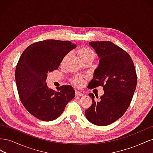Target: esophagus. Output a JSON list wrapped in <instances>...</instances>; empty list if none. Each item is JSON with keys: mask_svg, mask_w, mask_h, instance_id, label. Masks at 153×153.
<instances>
[{"mask_svg": "<svg viewBox=\"0 0 153 153\" xmlns=\"http://www.w3.org/2000/svg\"><path fill=\"white\" fill-rule=\"evenodd\" d=\"M75 95L77 96H83V94L81 92L78 91L77 90H75Z\"/></svg>", "mask_w": 153, "mask_h": 153, "instance_id": "obj_1", "label": "esophagus"}]
</instances>
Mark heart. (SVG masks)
<instances>
[{
	"label": "heart",
	"instance_id": "heart-1",
	"mask_svg": "<svg viewBox=\"0 0 153 153\" xmlns=\"http://www.w3.org/2000/svg\"><path fill=\"white\" fill-rule=\"evenodd\" d=\"M77 53L78 56L80 57L83 62H85L86 61H93L95 58V53L93 50L89 47H82L77 50ZM70 53L66 54L64 57L63 58L61 64H63L66 59L69 57ZM82 78L80 76H75L73 77L71 79V82L73 84L75 85L76 86H80L82 84Z\"/></svg>",
	"mask_w": 153,
	"mask_h": 153
}]
</instances>
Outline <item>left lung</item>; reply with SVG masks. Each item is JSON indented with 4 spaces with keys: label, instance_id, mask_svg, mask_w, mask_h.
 Masks as SVG:
<instances>
[{
    "label": "left lung",
    "instance_id": "obj_1",
    "mask_svg": "<svg viewBox=\"0 0 153 153\" xmlns=\"http://www.w3.org/2000/svg\"><path fill=\"white\" fill-rule=\"evenodd\" d=\"M100 58L98 67L87 87L102 86L104 94L85 111L88 121L97 126H107L121 117L135 92L137 77L132 59L126 51L110 41L89 43Z\"/></svg>",
    "mask_w": 153,
    "mask_h": 153
}]
</instances>
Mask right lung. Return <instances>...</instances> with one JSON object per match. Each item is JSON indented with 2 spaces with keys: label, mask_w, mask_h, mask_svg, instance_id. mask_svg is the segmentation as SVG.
I'll return each mask as SVG.
<instances>
[{
  "label": "right lung",
  "mask_w": 153,
  "mask_h": 153,
  "mask_svg": "<svg viewBox=\"0 0 153 153\" xmlns=\"http://www.w3.org/2000/svg\"><path fill=\"white\" fill-rule=\"evenodd\" d=\"M75 47L69 41L44 40L31 44L21 55L15 70L18 92L24 107L37 119L53 121L75 98L71 85L54 91L45 82L48 72L57 69L64 56Z\"/></svg>",
  "instance_id": "right-lung-1"
}]
</instances>
